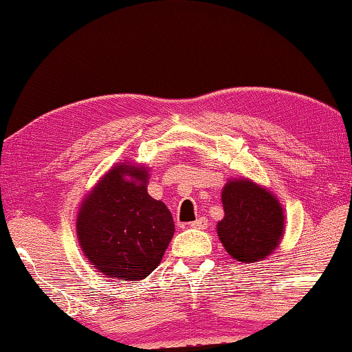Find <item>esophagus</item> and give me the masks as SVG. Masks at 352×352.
I'll list each match as a JSON object with an SVG mask.
<instances>
[{"label": "esophagus", "instance_id": "obj_1", "mask_svg": "<svg viewBox=\"0 0 352 352\" xmlns=\"http://www.w3.org/2000/svg\"><path fill=\"white\" fill-rule=\"evenodd\" d=\"M206 224H208V221H206V218H199L195 219L194 223H190V228H195V229H205Z\"/></svg>", "mask_w": 352, "mask_h": 352}]
</instances>
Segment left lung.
<instances>
[{
    "instance_id": "obj_1",
    "label": "left lung",
    "mask_w": 352,
    "mask_h": 352,
    "mask_svg": "<svg viewBox=\"0 0 352 352\" xmlns=\"http://www.w3.org/2000/svg\"><path fill=\"white\" fill-rule=\"evenodd\" d=\"M224 218L218 235L234 259L256 263L271 254L283 235V208L274 194L250 179H234L221 194Z\"/></svg>"
}]
</instances>
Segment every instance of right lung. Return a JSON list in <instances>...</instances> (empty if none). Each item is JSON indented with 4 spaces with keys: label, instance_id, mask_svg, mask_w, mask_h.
<instances>
[{
    "label": "right lung",
    "instance_id": "add662e5",
    "mask_svg": "<svg viewBox=\"0 0 352 352\" xmlns=\"http://www.w3.org/2000/svg\"><path fill=\"white\" fill-rule=\"evenodd\" d=\"M146 166H113L81 204L76 234L91 266L109 278L142 280L160 264L175 221L147 194Z\"/></svg>",
    "mask_w": 352,
    "mask_h": 352
}]
</instances>
